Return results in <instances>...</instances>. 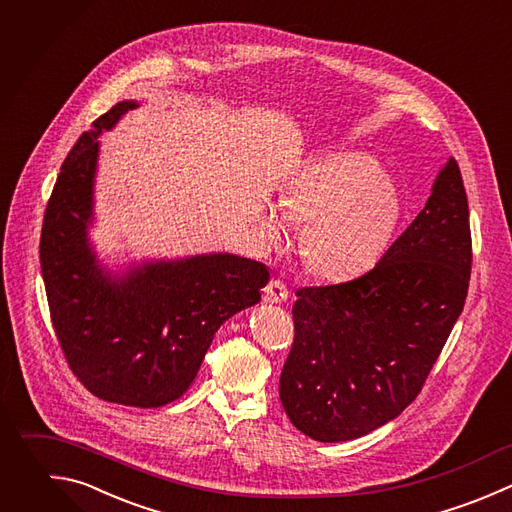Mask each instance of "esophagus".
I'll return each instance as SVG.
<instances>
[{
    "mask_svg": "<svg viewBox=\"0 0 512 512\" xmlns=\"http://www.w3.org/2000/svg\"><path fill=\"white\" fill-rule=\"evenodd\" d=\"M288 298V288L282 280H270L264 288V300L270 304H280L286 302Z\"/></svg>",
    "mask_w": 512,
    "mask_h": 512,
    "instance_id": "esophagus-1",
    "label": "esophagus"
}]
</instances>
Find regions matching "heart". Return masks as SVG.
Returning a JSON list of instances; mask_svg holds the SVG:
<instances>
[{
	"label": "heart",
	"instance_id": "heart-1",
	"mask_svg": "<svg viewBox=\"0 0 512 512\" xmlns=\"http://www.w3.org/2000/svg\"><path fill=\"white\" fill-rule=\"evenodd\" d=\"M394 184L364 154L334 152L310 160L284 186L280 210L268 206L260 230L270 244L290 234L288 218L306 222L300 256L318 276L342 280L370 268L388 246L398 220Z\"/></svg>",
	"mask_w": 512,
	"mask_h": 512
}]
</instances>
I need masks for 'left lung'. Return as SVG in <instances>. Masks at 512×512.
<instances>
[{"mask_svg": "<svg viewBox=\"0 0 512 512\" xmlns=\"http://www.w3.org/2000/svg\"><path fill=\"white\" fill-rule=\"evenodd\" d=\"M468 202L454 158L412 224L366 274L296 290L280 374L290 422L320 442L364 436L422 390L470 280Z\"/></svg>", "mask_w": 512, "mask_h": 512, "instance_id": "obj_1", "label": "left lung"}]
</instances>
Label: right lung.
Instances as JSON below:
<instances>
[{"label":"right lung","mask_w":512,"mask_h":512,"mask_svg":"<svg viewBox=\"0 0 512 512\" xmlns=\"http://www.w3.org/2000/svg\"><path fill=\"white\" fill-rule=\"evenodd\" d=\"M136 102H120L84 132L50 196L40 262L52 324L78 380L98 398L156 408L194 382L216 330L254 306L270 272L234 254L146 262L112 278L88 242L98 136Z\"/></svg>","instance_id":"add662e5"}]
</instances>
